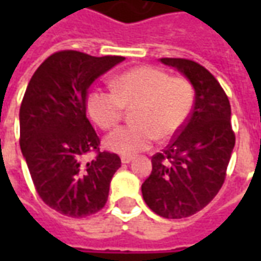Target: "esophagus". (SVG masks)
I'll return each instance as SVG.
<instances>
[{"instance_id":"34e87169","label":"esophagus","mask_w":261,"mask_h":261,"mask_svg":"<svg viewBox=\"0 0 261 261\" xmlns=\"http://www.w3.org/2000/svg\"><path fill=\"white\" fill-rule=\"evenodd\" d=\"M133 159H134L133 156H125L124 155V156H121V164H130Z\"/></svg>"}]
</instances>
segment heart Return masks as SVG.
Masks as SVG:
<instances>
[{
  "label": "heart",
  "mask_w": 261,
  "mask_h": 261,
  "mask_svg": "<svg viewBox=\"0 0 261 261\" xmlns=\"http://www.w3.org/2000/svg\"><path fill=\"white\" fill-rule=\"evenodd\" d=\"M194 106V88L183 76H170L152 65L136 67L113 81V91L95 89L88 95L86 108L102 130L119 124L125 109H134L136 124L110 133L105 145L109 151L131 156L156 141L170 140L186 125Z\"/></svg>",
  "instance_id": "heart-1"
}]
</instances>
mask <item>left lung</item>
<instances>
[{
    "label": "left lung",
    "mask_w": 261,
    "mask_h": 261,
    "mask_svg": "<svg viewBox=\"0 0 261 261\" xmlns=\"http://www.w3.org/2000/svg\"><path fill=\"white\" fill-rule=\"evenodd\" d=\"M190 81L194 106L186 125L151 159L152 172L141 186L144 201L168 219L190 217L222 187L235 147L226 93L207 68L187 59H161Z\"/></svg>",
    "instance_id": "left-lung-1"
}]
</instances>
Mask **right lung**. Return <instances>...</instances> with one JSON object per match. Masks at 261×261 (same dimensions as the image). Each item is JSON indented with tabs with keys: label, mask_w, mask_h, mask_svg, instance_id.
Segmentation results:
<instances>
[{
	"label": "right lung",
	"mask_w": 261,
	"mask_h": 261,
	"mask_svg": "<svg viewBox=\"0 0 261 261\" xmlns=\"http://www.w3.org/2000/svg\"><path fill=\"white\" fill-rule=\"evenodd\" d=\"M124 60L63 50L43 61L29 81L19 110L20 149L37 194L57 213L84 218L108 201L121 161L99 151L100 140L86 117L92 82ZM88 152H96L89 163Z\"/></svg>",
	"instance_id": "1"
}]
</instances>
